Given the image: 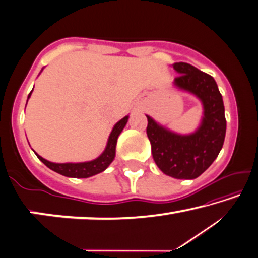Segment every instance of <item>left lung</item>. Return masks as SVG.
Returning a JSON list of instances; mask_svg holds the SVG:
<instances>
[{"instance_id":"1","label":"left lung","mask_w":258,"mask_h":258,"mask_svg":"<svg viewBox=\"0 0 258 258\" xmlns=\"http://www.w3.org/2000/svg\"><path fill=\"white\" fill-rule=\"evenodd\" d=\"M172 84L202 102L203 118L194 133L178 134L146 114L153 159L160 170L177 179H194L209 168L220 153L226 136L225 106L217 82L192 64L176 62Z\"/></svg>"}]
</instances>
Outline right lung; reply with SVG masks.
I'll return each instance as SVG.
<instances>
[{
    "label": "right lung",
    "instance_id": "right-lung-1",
    "mask_svg": "<svg viewBox=\"0 0 258 258\" xmlns=\"http://www.w3.org/2000/svg\"><path fill=\"white\" fill-rule=\"evenodd\" d=\"M43 71V69H41ZM33 89L28 96V99L30 98L31 94H32ZM128 116L124 117L120 119L116 125L113 126L112 131H111L109 139H107L106 147L101 155H99L97 159L92 161H87V162H79V163H54L51 162V161L45 160L44 157L34 152L38 159H39L41 162H43L46 167H48L51 170L57 172V174L66 176V177H73V178H88L91 177V176L97 175L99 172L104 171L105 169L110 166L111 162L114 160V156H116V146H117V139L119 134L121 133V131L127 124Z\"/></svg>",
    "mask_w": 258,
    "mask_h": 258
}]
</instances>
